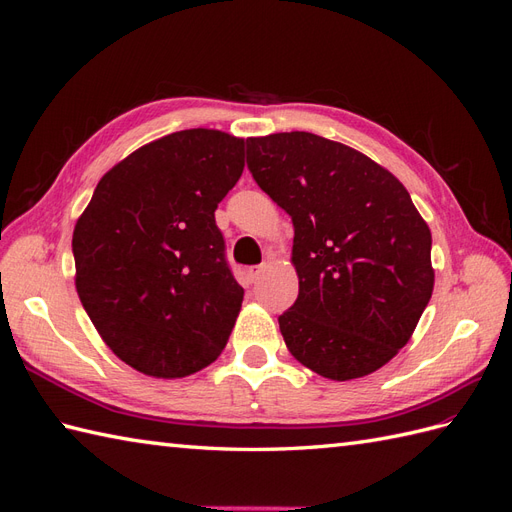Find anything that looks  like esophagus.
<instances>
[{
	"mask_svg": "<svg viewBox=\"0 0 512 512\" xmlns=\"http://www.w3.org/2000/svg\"><path fill=\"white\" fill-rule=\"evenodd\" d=\"M265 271V265H256V267H247V271H245V275H247V280H250L252 284L258 280L260 277V273Z\"/></svg>",
	"mask_w": 512,
	"mask_h": 512,
	"instance_id": "34e87169",
	"label": "esophagus"
}]
</instances>
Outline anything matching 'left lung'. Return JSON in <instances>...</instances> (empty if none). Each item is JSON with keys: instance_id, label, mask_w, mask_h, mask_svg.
<instances>
[{"instance_id": "obj_1", "label": "left lung", "mask_w": 512, "mask_h": 512, "mask_svg": "<svg viewBox=\"0 0 512 512\" xmlns=\"http://www.w3.org/2000/svg\"><path fill=\"white\" fill-rule=\"evenodd\" d=\"M247 168L294 226L299 297L286 348L329 380L374 374L404 348L433 292L431 230L401 181L312 132L247 138Z\"/></svg>"}]
</instances>
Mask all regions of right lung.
Segmentation results:
<instances>
[{"label":"right lung","instance_id":"1","mask_svg":"<svg viewBox=\"0 0 512 512\" xmlns=\"http://www.w3.org/2000/svg\"><path fill=\"white\" fill-rule=\"evenodd\" d=\"M243 138L181 130L147 143L96 185L72 235L74 284L123 363L185 378L222 354L243 288L215 209L245 166Z\"/></svg>","mask_w":512,"mask_h":512}]
</instances>
